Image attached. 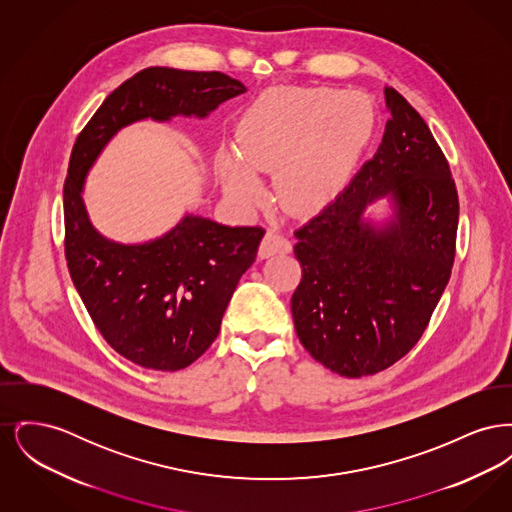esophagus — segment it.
I'll return each mask as SVG.
<instances>
[{
    "instance_id": "obj_1",
    "label": "esophagus",
    "mask_w": 512,
    "mask_h": 512,
    "mask_svg": "<svg viewBox=\"0 0 512 512\" xmlns=\"http://www.w3.org/2000/svg\"><path fill=\"white\" fill-rule=\"evenodd\" d=\"M290 251H292V242L274 228L268 230L261 242V247H259V255L263 259H267L270 255H276V253H290Z\"/></svg>"
}]
</instances>
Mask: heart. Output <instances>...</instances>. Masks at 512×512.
Wrapping results in <instances>:
<instances>
[{
	"label": "heart",
	"mask_w": 512,
	"mask_h": 512,
	"mask_svg": "<svg viewBox=\"0 0 512 512\" xmlns=\"http://www.w3.org/2000/svg\"><path fill=\"white\" fill-rule=\"evenodd\" d=\"M374 111L359 94L334 88H278L257 99L238 128L240 161L224 157L228 192L253 205V172L278 169L274 192L292 213H315L334 201L370 142Z\"/></svg>",
	"instance_id": "obj_1"
}]
</instances>
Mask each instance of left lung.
I'll use <instances>...</instances> for the list:
<instances>
[{
    "mask_svg": "<svg viewBox=\"0 0 512 512\" xmlns=\"http://www.w3.org/2000/svg\"><path fill=\"white\" fill-rule=\"evenodd\" d=\"M391 119L376 155L317 217L293 232L301 282L292 295L297 338L345 378L372 376L403 359L424 334L455 261L459 194L428 124L386 88ZM390 193L398 219L362 222Z\"/></svg>",
    "mask_w": 512,
    "mask_h": 512,
    "instance_id": "1",
    "label": "left lung"
}]
</instances>
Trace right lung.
<instances>
[{
	"mask_svg": "<svg viewBox=\"0 0 512 512\" xmlns=\"http://www.w3.org/2000/svg\"><path fill=\"white\" fill-rule=\"evenodd\" d=\"M244 92L240 80L219 71L147 67L105 98L74 142L63 188L67 267L103 340L136 365L176 372L211 347L265 228L188 215L155 242L115 244L88 220L80 197L86 172L122 126L205 117Z\"/></svg>",
	"mask_w": 512,
	"mask_h": 512,
	"instance_id": "1",
	"label": "right lung"
}]
</instances>
